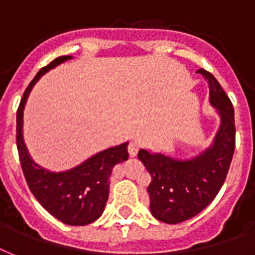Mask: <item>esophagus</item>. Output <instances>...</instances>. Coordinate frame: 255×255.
Segmentation results:
<instances>
[{"label": "esophagus", "mask_w": 255, "mask_h": 255, "mask_svg": "<svg viewBox=\"0 0 255 255\" xmlns=\"http://www.w3.org/2000/svg\"><path fill=\"white\" fill-rule=\"evenodd\" d=\"M139 149H140V145L136 143V141H131V143H129V145H128V153H129V156H131V157H135V156L137 155Z\"/></svg>", "instance_id": "esophagus-1"}]
</instances>
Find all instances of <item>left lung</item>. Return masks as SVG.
I'll return each instance as SVG.
<instances>
[{"label":"left lung","instance_id":"1","mask_svg":"<svg viewBox=\"0 0 255 255\" xmlns=\"http://www.w3.org/2000/svg\"><path fill=\"white\" fill-rule=\"evenodd\" d=\"M209 85V102L220 115L213 144L190 160L172 159L140 149L137 157L152 177L148 185L151 213L159 221L178 224L197 216L221 189L236 148L233 104L217 79L200 69Z\"/></svg>","mask_w":255,"mask_h":255}]
</instances>
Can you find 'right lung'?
<instances>
[{"instance_id":"right-lung-1","label":"right lung","mask_w":255,"mask_h":255,"mask_svg":"<svg viewBox=\"0 0 255 255\" xmlns=\"http://www.w3.org/2000/svg\"><path fill=\"white\" fill-rule=\"evenodd\" d=\"M71 58L65 55L54 59L38 71L25 90L17 111V148L26 182L38 202L66 225L82 226L94 222L103 213L112 168L128 159V143L104 149L73 169L50 172L30 157L22 133L23 108L31 88L43 74Z\"/></svg>"}]
</instances>
